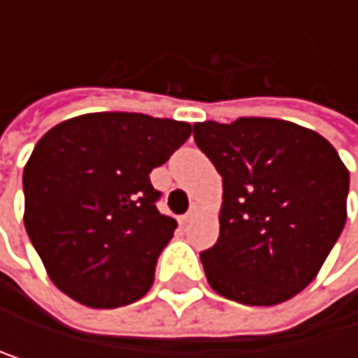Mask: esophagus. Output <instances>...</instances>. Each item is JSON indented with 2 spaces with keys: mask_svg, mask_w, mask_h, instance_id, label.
<instances>
[{
  "mask_svg": "<svg viewBox=\"0 0 358 358\" xmlns=\"http://www.w3.org/2000/svg\"><path fill=\"white\" fill-rule=\"evenodd\" d=\"M196 215H199V207H192V209H189V211H187V213L181 217V224H187V222H192Z\"/></svg>",
  "mask_w": 358,
  "mask_h": 358,
  "instance_id": "1",
  "label": "esophagus"
}]
</instances>
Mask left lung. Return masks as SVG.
Listing matches in <instances>:
<instances>
[{
    "label": "left lung",
    "mask_w": 358,
    "mask_h": 358,
    "mask_svg": "<svg viewBox=\"0 0 358 358\" xmlns=\"http://www.w3.org/2000/svg\"><path fill=\"white\" fill-rule=\"evenodd\" d=\"M222 175L217 243L201 254L209 286L243 306H278L320 271L346 224L350 175L335 147L292 121L194 123Z\"/></svg>",
    "instance_id": "obj_1"
}]
</instances>
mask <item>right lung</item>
I'll list each match as a JSON object with an SVG mask.
<instances>
[{
    "label": "right lung",
    "mask_w": 358,
    "mask_h": 358,
    "mask_svg": "<svg viewBox=\"0 0 358 358\" xmlns=\"http://www.w3.org/2000/svg\"><path fill=\"white\" fill-rule=\"evenodd\" d=\"M192 134L185 121L87 113L50 128L25 171V228L64 294L94 310L147 294L177 222L155 209L149 173Z\"/></svg>",
    "instance_id": "right-lung-1"
}]
</instances>
